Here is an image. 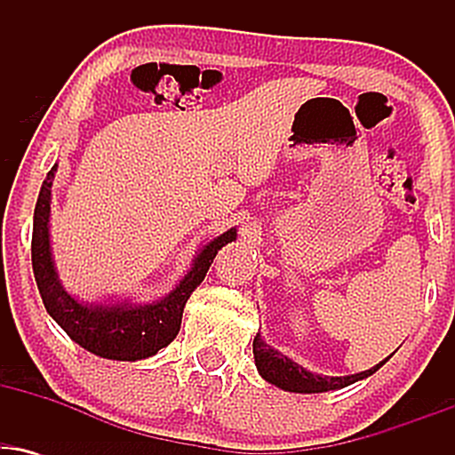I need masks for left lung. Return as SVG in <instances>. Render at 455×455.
Returning <instances> with one entry per match:
<instances>
[{
	"label": "left lung",
	"mask_w": 455,
	"mask_h": 455,
	"mask_svg": "<svg viewBox=\"0 0 455 455\" xmlns=\"http://www.w3.org/2000/svg\"><path fill=\"white\" fill-rule=\"evenodd\" d=\"M252 353L260 377L267 380V383L275 385V387L284 391H295V394H323V391L348 387V385L357 383V380L362 379H368L370 374L377 372L380 365L394 355L391 353L387 359H383V362L374 365V368L365 370V372L348 374V377H323V374H312L310 370L301 368V365L295 363L293 359H289L286 355L271 348L269 344L260 338V333L254 336Z\"/></svg>",
	"instance_id": "obj_1"
}]
</instances>
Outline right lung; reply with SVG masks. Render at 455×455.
I'll return each instance as SVG.
<instances>
[{
    "mask_svg": "<svg viewBox=\"0 0 455 455\" xmlns=\"http://www.w3.org/2000/svg\"><path fill=\"white\" fill-rule=\"evenodd\" d=\"M57 164L46 173L34 210V235H31V265L40 297L53 321L78 347L98 357L117 362H137L151 357L175 340L181 327V315L188 297L205 278L218 250L237 239V228H228L220 237L203 245L195 263L180 284L169 295L151 304H83L61 286L51 254L49 218L51 186Z\"/></svg>",
    "mask_w": 455,
    "mask_h": 455,
    "instance_id": "1",
    "label": "right lung"
}]
</instances>
